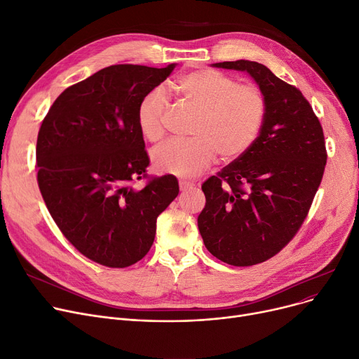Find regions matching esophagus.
Returning <instances> with one entry per match:
<instances>
[{"label":"esophagus","instance_id":"1","mask_svg":"<svg viewBox=\"0 0 359 359\" xmlns=\"http://www.w3.org/2000/svg\"><path fill=\"white\" fill-rule=\"evenodd\" d=\"M194 186H195L194 182H189V180H180V182H179V187H180L182 192H186V191L192 189Z\"/></svg>","mask_w":359,"mask_h":359}]
</instances>
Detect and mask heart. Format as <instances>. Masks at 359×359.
<instances>
[{
  "label": "heart",
  "mask_w": 359,
  "mask_h": 359,
  "mask_svg": "<svg viewBox=\"0 0 359 359\" xmlns=\"http://www.w3.org/2000/svg\"><path fill=\"white\" fill-rule=\"evenodd\" d=\"M177 91L195 111L191 140H170L151 153L161 173L195 176L208 167L217 153L230 161L246 154L256 142L266 118V97L253 84H240L234 77L215 69L189 72L177 81ZM168 99L154 88L142 97L137 111L141 134L151 142L165 134Z\"/></svg>",
  "instance_id": "1"
}]
</instances>
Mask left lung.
Here are the masks:
<instances>
[{
	"mask_svg": "<svg viewBox=\"0 0 359 359\" xmlns=\"http://www.w3.org/2000/svg\"><path fill=\"white\" fill-rule=\"evenodd\" d=\"M218 68L248 71L266 97V118L246 154L202 183L198 217L205 248L233 266L273 257L309 215L327 160L323 128L295 86L259 62L227 61Z\"/></svg>",
	"mask_w": 359,
	"mask_h": 359,
	"instance_id": "obj_1",
	"label": "left lung"
}]
</instances>
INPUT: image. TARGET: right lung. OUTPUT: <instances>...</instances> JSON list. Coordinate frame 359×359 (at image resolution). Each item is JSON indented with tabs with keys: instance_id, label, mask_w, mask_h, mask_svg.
<instances>
[{
	"instance_id": "right-lung-1",
	"label": "right lung",
	"mask_w": 359,
	"mask_h": 359,
	"mask_svg": "<svg viewBox=\"0 0 359 359\" xmlns=\"http://www.w3.org/2000/svg\"><path fill=\"white\" fill-rule=\"evenodd\" d=\"M175 67L103 68L65 88L37 134V184L46 208L72 246L103 266L141 260L153 246L157 217L179 195L173 175H147L137 122L142 97ZM137 180L146 184L134 187Z\"/></svg>"
}]
</instances>
